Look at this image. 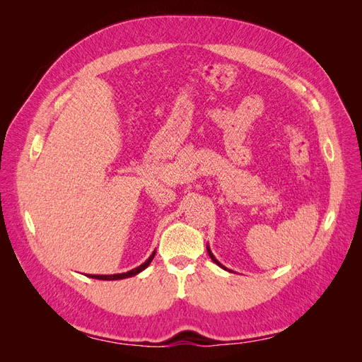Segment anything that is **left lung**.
<instances>
[{
    "label": "left lung",
    "mask_w": 362,
    "mask_h": 362,
    "mask_svg": "<svg viewBox=\"0 0 362 362\" xmlns=\"http://www.w3.org/2000/svg\"><path fill=\"white\" fill-rule=\"evenodd\" d=\"M206 250H208V255H210V257H211V259H213V261H214V262H216V264H217V266H221V267H222V269H225V267H223V266H222V264H221V262H218V261H217V259H216V258H214V255H213V254H211V250H210V249H208V247H206ZM225 270H226V269H225Z\"/></svg>",
    "instance_id": "obj_1"
}]
</instances>
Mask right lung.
I'll use <instances>...</instances> for the list:
<instances>
[{
	"label": "right lung",
	"mask_w": 362,
	"mask_h": 362,
	"mask_svg": "<svg viewBox=\"0 0 362 362\" xmlns=\"http://www.w3.org/2000/svg\"><path fill=\"white\" fill-rule=\"evenodd\" d=\"M154 255H156V252L144 262V264H140L139 267L129 270L127 273H117V275H87V276L93 278V279H103V281H116V279H125V278H129V276H134V275H137V273H140L141 270H145L151 264V261L154 259Z\"/></svg>",
	"instance_id": "right-lung-1"
}]
</instances>
